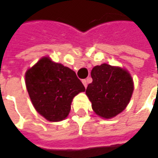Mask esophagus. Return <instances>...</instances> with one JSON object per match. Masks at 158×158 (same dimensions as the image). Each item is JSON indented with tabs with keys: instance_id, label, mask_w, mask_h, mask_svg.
Returning a JSON list of instances; mask_svg holds the SVG:
<instances>
[{
	"instance_id": "34e87169",
	"label": "esophagus",
	"mask_w": 158,
	"mask_h": 158,
	"mask_svg": "<svg viewBox=\"0 0 158 158\" xmlns=\"http://www.w3.org/2000/svg\"><path fill=\"white\" fill-rule=\"evenodd\" d=\"M82 83H83V85H85V87H87V85H88V80L87 79H83L82 80Z\"/></svg>"
}]
</instances>
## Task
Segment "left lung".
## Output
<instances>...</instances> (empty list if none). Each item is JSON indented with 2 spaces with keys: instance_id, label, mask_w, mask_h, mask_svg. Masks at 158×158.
<instances>
[{
  "instance_id": "8db88e82",
  "label": "left lung",
  "mask_w": 158,
  "mask_h": 158,
  "mask_svg": "<svg viewBox=\"0 0 158 158\" xmlns=\"http://www.w3.org/2000/svg\"><path fill=\"white\" fill-rule=\"evenodd\" d=\"M92 83L86 89L94 112L103 118H111L128 106L134 91L131 75L125 69L106 63L94 67Z\"/></svg>"
}]
</instances>
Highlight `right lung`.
<instances>
[{
  "label": "right lung",
  "instance_id": "obj_1",
  "mask_svg": "<svg viewBox=\"0 0 158 158\" xmlns=\"http://www.w3.org/2000/svg\"><path fill=\"white\" fill-rule=\"evenodd\" d=\"M25 84L35 110L51 122L65 119L73 97L85 90L74 71L48 56L27 70Z\"/></svg>",
  "mask_w": 158,
  "mask_h": 158
}]
</instances>
